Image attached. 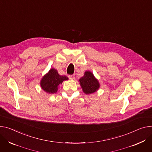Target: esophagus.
<instances>
[{"mask_svg":"<svg viewBox=\"0 0 152 152\" xmlns=\"http://www.w3.org/2000/svg\"><path fill=\"white\" fill-rule=\"evenodd\" d=\"M75 75H69L68 76V78L71 80H73L75 79Z\"/></svg>","mask_w":152,"mask_h":152,"instance_id":"1","label":"esophagus"}]
</instances>
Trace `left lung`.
I'll return each instance as SVG.
<instances>
[{"label": "left lung", "mask_w": 152, "mask_h": 152, "mask_svg": "<svg viewBox=\"0 0 152 152\" xmlns=\"http://www.w3.org/2000/svg\"><path fill=\"white\" fill-rule=\"evenodd\" d=\"M79 82L82 90L87 94L96 91L99 87L98 80L88 71L85 72L84 76L79 79Z\"/></svg>", "instance_id": "left-lung-1"}]
</instances>
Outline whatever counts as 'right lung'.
I'll return each mask as SVG.
<instances>
[{
	"label": "right lung",
	"mask_w": 152,
	"mask_h": 152,
	"mask_svg": "<svg viewBox=\"0 0 152 152\" xmlns=\"http://www.w3.org/2000/svg\"><path fill=\"white\" fill-rule=\"evenodd\" d=\"M68 78L65 76H61L54 68H51L41 80L40 86L42 88L48 93H55L58 90V87L64 80Z\"/></svg>",
	"instance_id": "add662e5"
}]
</instances>
